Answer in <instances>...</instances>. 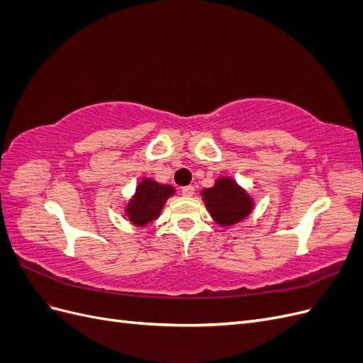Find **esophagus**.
Instances as JSON below:
<instances>
[{
    "label": "esophagus",
    "instance_id": "obj_1",
    "mask_svg": "<svg viewBox=\"0 0 363 363\" xmlns=\"http://www.w3.org/2000/svg\"><path fill=\"white\" fill-rule=\"evenodd\" d=\"M182 194L184 196H192L195 194V188L194 186H184V188H182Z\"/></svg>",
    "mask_w": 363,
    "mask_h": 363
}]
</instances>
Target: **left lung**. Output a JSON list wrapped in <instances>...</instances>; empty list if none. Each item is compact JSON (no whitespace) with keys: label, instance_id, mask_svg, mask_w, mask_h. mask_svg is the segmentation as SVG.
<instances>
[{"label":"left lung","instance_id":"8db88e82","mask_svg":"<svg viewBox=\"0 0 363 363\" xmlns=\"http://www.w3.org/2000/svg\"><path fill=\"white\" fill-rule=\"evenodd\" d=\"M201 195L208 213L221 227L240 223L255 206L250 194L230 177L216 179L212 188L201 191Z\"/></svg>","mask_w":363,"mask_h":363}]
</instances>
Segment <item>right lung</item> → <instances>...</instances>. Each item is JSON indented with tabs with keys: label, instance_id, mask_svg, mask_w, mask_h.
Wrapping results in <instances>:
<instances>
[{
	"label": "right lung",
	"instance_id": "1",
	"mask_svg": "<svg viewBox=\"0 0 363 363\" xmlns=\"http://www.w3.org/2000/svg\"><path fill=\"white\" fill-rule=\"evenodd\" d=\"M175 194L171 184H160L152 179H144L138 186L125 207L130 223L145 227L160 216L162 208L169 196Z\"/></svg>",
	"mask_w": 363,
	"mask_h": 363
}]
</instances>
